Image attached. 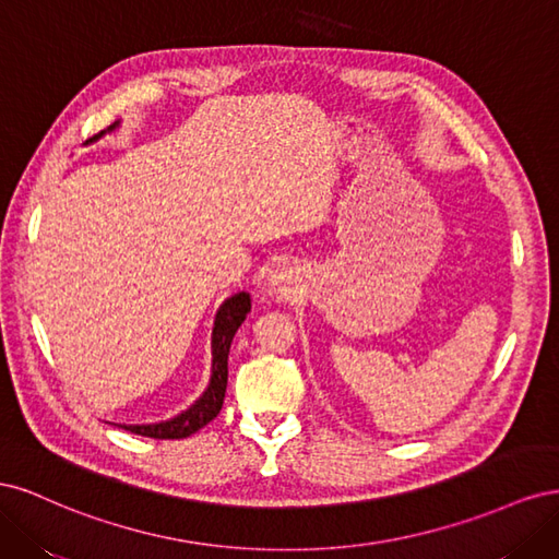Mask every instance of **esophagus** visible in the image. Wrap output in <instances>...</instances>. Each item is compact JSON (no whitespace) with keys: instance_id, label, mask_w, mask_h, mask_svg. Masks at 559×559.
Here are the masks:
<instances>
[{"instance_id":"34e87169","label":"esophagus","mask_w":559,"mask_h":559,"mask_svg":"<svg viewBox=\"0 0 559 559\" xmlns=\"http://www.w3.org/2000/svg\"><path fill=\"white\" fill-rule=\"evenodd\" d=\"M282 280H284V277H280V275H277V277H275V284H280Z\"/></svg>"}]
</instances>
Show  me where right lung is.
I'll return each instance as SVG.
<instances>
[{
  "label": "right lung",
  "mask_w": 559,
  "mask_h": 559,
  "mask_svg": "<svg viewBox=\"0 0 559 559\" xmlns=\"http://www.w3.org/2000/svg\"><path fill=\"white\" fill-rule=\"evenodd\" d=\"M116 123L109 128L114 130ZM99 134H95L93 140H97ZM251 310V300L249 294L240 292L235 294L233 298H228L222 308L216 312V321H214V333H212V380L207 392L202 394L189 411L177 415L175 419L160 421V425H132L126 427L121 425L126 431L138 433V436H148V438H158V441H175V438H186L195 433L198 429H202L205 425L218 415L224 405V396H226V382H228V352H230V343L235 331L240 329V324L245 321L247 312Z\"/></svg>",
  "instance_id": "obj_1"
}]
</instances>
